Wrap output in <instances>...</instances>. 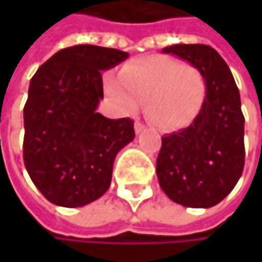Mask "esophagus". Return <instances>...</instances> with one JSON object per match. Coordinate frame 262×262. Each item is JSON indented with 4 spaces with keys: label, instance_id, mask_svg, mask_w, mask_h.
Listing matches in <instances>:
<instances>
[{
    "label": "esophagus",
    "instance_id": "esophagus-1",
    "mask_svg": "<svg viewBox=\"0 0 262 262\" xmlns=\"http://www.w3.org/2000/svg\"><path fill=\"white\" fill-rule=\"evenodd\" d=\"M144 129H145V127H144V124H142L141 121H136V123H135V132H136V135H139Z\"/></svg>",
    "mask_w": 262,
    "mask_h": 262
}]
</instances>
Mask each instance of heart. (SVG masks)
<instances>
[{"label": "heart", "instance_id": "1", "mask_svg": "<svg viewBox=\"0 0 262 262\" xmlns=\"http://www.w3.org/2000/svg\"><path fill=\"white\" fill-rule=\"evenodd\" d=\"M203 73L167 56H148L132 60L118 77L104 81L106 95L124 112H135L142 101L144 114L164 132L191 126L206 100Z\"/></svg>", "mask_w": 262, "mask_h": 262}]
</instances>
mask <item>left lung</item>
I'll return each mask as SVG.
<instances>
[{
    "label": "left lung",
    "instance_id": "left-lung-1",
    "mask_svg": "<svg viewBox=\"0 0 262 262\" xmlns=\"http://www.w3.org/2000/svg\"><path fill=\"white\" fill-rule=\"evenodd\" d=\"M162 53L174 54L199 68L206 79V100L186 129L165 135L156 161L162 191L188 208L220 203L244 168V117L234 76L209 45L176 43Z\"/></svg>",
    "mask_w": 262,
    "mask_h": 262
}]
</instances>
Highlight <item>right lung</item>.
Here are the masks:
<instances>
[{"mask_svg":"<svg viewBox=\"0 0 262 262\" xmlns=\"http://www.w3.org/2000/svg\"><path fill=\"white\" fill-rule=\"evenodd\" d=\"M115 48L74 45L39 67L24 106V164L36 188L57 206L100 199L112 181L117 153L135 138L130 118L97 112L101 71L126 60Z\"/></svg>","mask_w":262,"mask_h":262,"instance_id":"add662e5","label":"right lung"}]
</instances>
